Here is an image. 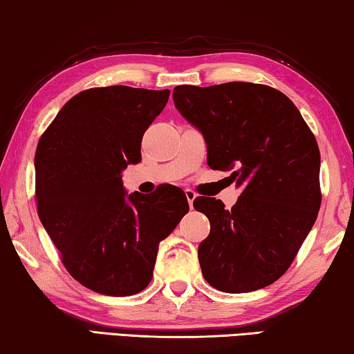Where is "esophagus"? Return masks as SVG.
<instances>
[{
  "instance_id": "esophagus-1",
  "label": "esophagus",
  "mask_w": 354,
  "mask_h": 354,
  "mask_svg": "<svg viewBox=\"0 0 354 354\" xmlns=\"http://www.w3.org/2000/svg\"><path fill=\"white\" fill-rule=\"evenodd\" d=\"M184 194H186V198H187V201H189V206H190V209H192L194 200H195V197H197V194H195L194 190H190V189L184 190Z\"/></svg>"
}]
</instances>
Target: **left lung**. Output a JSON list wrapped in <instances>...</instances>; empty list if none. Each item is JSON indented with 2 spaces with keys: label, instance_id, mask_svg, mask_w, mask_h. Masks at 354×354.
I'll list each match as a JSON object with an SVG mask.
<instances>
[{
  "label": "left lung",
  "instance_id": "1",
  "mask_svg": "<svg viewBox=\"0 0 354 354\" xmlns=\"http://www.w3.org/2000/svg\"><path fill=\"white\" fill-rule=\"evenodd\" d=\"M173 100L203 133L207 165L232 171L230 181L243 187L232 209L211 197L194 200L211 223L198 245L203 277L225 293L265 288L283 276L317 221V140L296 105L266 85H179Z\"/></svg>",
  "mask_w": 354,
  "mask_h": 354
}]
</instances>
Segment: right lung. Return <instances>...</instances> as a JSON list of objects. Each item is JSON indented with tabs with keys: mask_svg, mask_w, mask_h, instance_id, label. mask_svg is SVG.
Instances as JSON below:
<instances>
[{
	"mask_svg": "<svg viewBox=\"0 0 354 354\" xmlns=\"http://www.w3.org/2000/svg\"><path fill=\"white\" fill-rule=\"evenodd\" d=\"M170 91L91 88L58 111L37 143V214L67 272L106 296L148 287L159 250L187 214L186 194H126L121 171L142 160V138Z\"/></svg>",
	"mask_w": 354,
	"mask_h": 354,
	"instance_id": "right-lung-1",
	"label": "right lung"
}]
</instances>
